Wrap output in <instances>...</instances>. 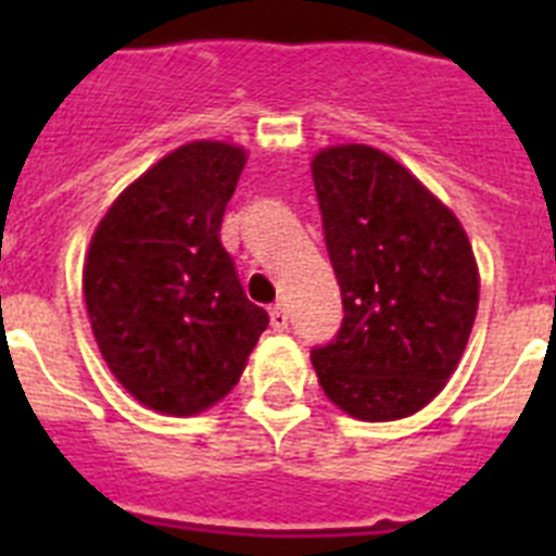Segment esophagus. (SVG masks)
Wrapping results in <instances>:
<instances>
[{"instance_id":"34e87169","label":"esophagus","mask_w":556,"mask_h":556,"mask_svg":"<svg viewBox=\"0 0 556 556\" xmlns=\"http://www.w3.org/2000/svg\"><path fill=\"white\" fill-rule=\"evenodd\" d=\"M287 323H289V314L281 303L269 308V326H273L275 331H283V328H287Z\"/></svg>"}]
</instances>
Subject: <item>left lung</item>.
Returning a JSON list of instances; mask_svg holds the SVG:
<instances>
[{
  "label": "left lung",
  "mask_w": 556,
  "mask_h": 556,
  "mask_svg": "<svg viewBox=\"0 0 556 556\" xmlns=\"http://www.w3.org/2000/svg\"><path fill=\"white\" fill-rule=\"evenodd\" d=\"M312 178L345 308L337 337L312 351L320 387L367 424L415 415L468 345L473 248L454 211L376 147H328Z\"/></svg>",
  "instance_id": "left-lung-1"
}]
</instances>
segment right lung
Segmentation results:
<instances>
[{
	"label": "right lung",
	"mask_w": 556,
	"mask_h": 556,
	"mask_svg": "<svg viewBox=\"0 0 556 556\" xmlns=\"http://www.w3.org/2000/svg\"><path fill=\"white\" fill-rule=\"evenodd\" d=\"M248 152L191 141L122 191L83 269L88 320L122 387L161 415L228 395L269 317L248 301L219 225Z\"/></svg>",
	"instance_id": "add662e5"
}]
</instances>
